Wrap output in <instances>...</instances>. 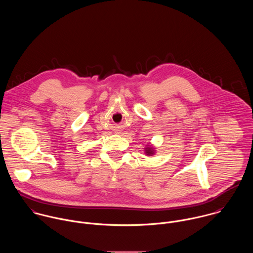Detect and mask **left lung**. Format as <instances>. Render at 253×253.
<instances>
[{
	"mask_svg": "<svg viewBox=\"0 0 253 253\" xmlns=\"http://www.w3.org/2000/svg\"><path fill=\"white\" fill-rule=\"evenodd\" d=\"M146 154L147 155H152L153 154V149L152 148H147L146 149Z\"/></svg>",
	"mask_w": 253,
	"mask_h": 253,
	"instance_id": "left-lung-1",
	"label": "left lung"
}]
</instances>
